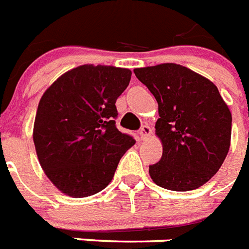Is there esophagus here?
Wrapping results in <instances>:
<instances>
[{"label": "esophagus", "instance_id": "obj_1", "mask_svg": "<svg viewBox=\"0 0 249 249\" xmlns=\"http://www.w3.org/2000/svg\"><path fill=\"white\" fill-rule=\"evenodd\" d=\"M152 127L148 126V124H145V126H142L140 128V131H139V135H140L141 140H146L150 135H152Z\"/></svg>", "mask_w": 249, "mask_h": 249}]
</instances>
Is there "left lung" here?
Instances as JSON below:
<instances>
[{"instance_id": "1", "label": "left lung", "mask_w": 249, "mask_h": 249, "mask_svg": "<svg viewBox=\"0 0 249 249\" xmlns=\"http://www.w3.org/2000/svg\"><path fill=\"white\" fill-rule=\"evenodd\" d=\"M135 75L158 103L156 134L162 158L149 166L160 188L188 192L213 176L225 160L231 139V113L217 87L178 64L137 68Z\"/></svg>"}]
</instances>
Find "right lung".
Here are the masks:
<instances>
[{
	"label": "right lung",
	"mask_w": 249,
	"mask_h": 249,
	"mask_svg": "<svg viewBox=\"0 0 249 249\" xmlns=\"http://www.w3.org/2000/svg\"><path fill=\"white\" fill-rule=\"evenodd\" d=\"M131 71L81 65L59 77L41 97L33 141L39 164L60 192L85 198L105 189L135 139L115 126V101Z\"/></svg>",
	"instance_id": "obj_1"
}]
</instances>
